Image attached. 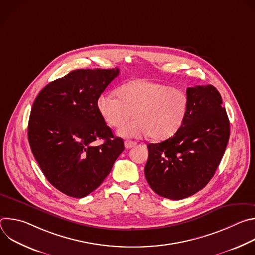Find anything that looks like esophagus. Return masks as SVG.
I'll list each match as a JSON object with an SVG mask.
<instances>
[{
  "label": "esophagus",
  "mask_w": 255,
  "mask_h": 255,
  "mask_svg": "<svg viewBox=\"0 0 255 255\" xmlns=\"http://www.w3.org/2000/svg\"><path fill=\"white\" fill-rule=\"evenodd\" d=\"M135 145H136V142H134V141H129V140H126V141H125V147H126L127 149L134 147Z\"/></svg>",
  "instance_id": "esophagus-1"
}]
</instances>
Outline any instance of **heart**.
<instances>
[{
    "label": "heart",
    "instance_id": "heart-1",
    "mask_svg": "<svg viewBox=\"0 0 255 255\" xmlns=\"http://www.w3.org/2000/svg\"><path fill=\"white\" fill-rule=\"evenodd\" d=\"M117 93L101 95L98 109L105 121L116 128L134 113L135 118L119 129L118 134L122 137L140 138L150 135L153 140H165L184 124L188 98L183 91L138 79L120 86Z\"/></svg>",
    "mask_w": 255,
    "mask_h": 255
}]
</instances>
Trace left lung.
Segmentation results:
<instances>
[{
    "instance_id": "8db88e82",
    "label": "left lung",
    "mask_w": 255,
    "mask_h": 255,
    "mask_svg": "<svg viewBox=\"0 0 255 255\" xmlns=\"http://www.w3.org/2000/svg\"><path fill=\"white\" fill-rule=\"evenodd\" d=\"M184 124L170 138L150 143L144 174L150 188L170 200L188 198L214 176L224 155L230 123L222 98L212 85L187 89Z\"/></svg>"
}]
</instances>
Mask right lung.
Wrapping results in <instances>:
<instances>
[{
  "label": "right lung",
  "instance_id": "right-lung-1",
  "mask_svg": "<svg viewBox=\"0 0 255 255\" xmlns=\"http://www.w3.org/2000/svg\"><path fill=\"white\" fill-rule=\"evenodd\" d=\"M118 68L77 69L45 86L29 117L31 151L49 183L61 193L84 198L110 173L125 149L98 109V100ZM97 139L104 142L98 147Z\"/></svg>",
  "mask_w": 255,
  "mask_h": 255
}]
</instances>
